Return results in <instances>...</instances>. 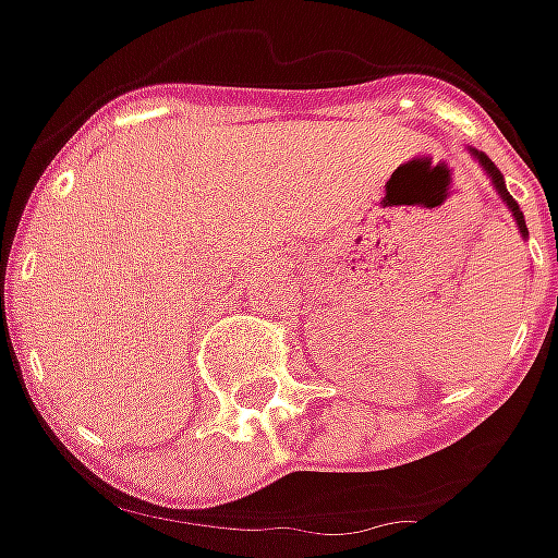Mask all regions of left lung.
I'll return each instance as SVG.
<instances>
[{
	"mask_svg": "<svg viewBox=\"0 0 558 558\" xmlns=\"http://www.w3.org/2000/svg\"><path fill=\"white\" fill-rule=\"evenodd\" d=\"M472 155H475V158H478V163H482L484 170H487V177H490V183H494V189H497V195H500V198H504L506 207H509V210H512V217H515V223H519V232H522V235H525V239H527L525 217H522V210H519V204H515V198H512V195H509V192H506L504 173H500V170H497V167H494V161H490V158H487V155H482V151H475V148H472Z\"/></svg>",
	"mask_w": 558,
	"mask_h": 558,
	"instance_id": "left-lung-1",
	"label": "left lung"
}]
</instances>
